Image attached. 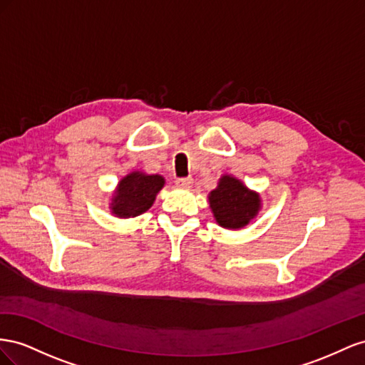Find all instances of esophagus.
Segmentation results:
<instances>
[{
  "mask_svg": "<svg viewBox=\"0 0 365 365\" xmlns=\"http://www.w3.org/2000/svg\"><path fill=\"white\" fill-rule=\"evenodd\" d=\"M175 185L180 186V188H190L192 185V177H177Z\"/></svg>",
  "mask_w": 365,
  "mask_h": 365,
  "instance_id": "esophagus-1",
  "label": "esophagus"
}]
</instances>
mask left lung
<instances>
[{"label": "left lung", "mask_w": 365, "mask_h": 365, "mask_svg": "<svg viewBox=\"0 0 365 365\" xmlns=\"http://www.w3.org/2000/svg\"><path fill=\"white\" fill-rule=\"evenodd\" d=\"M210 205L218 225L238 229L249 223L259 210L258 194L231 175H223L217 188L210 194Z\"/></svg>", "instance_id": "left-lung-1"}]
</instances>
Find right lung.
<instances>
[{
  "label": "right lung",
  "mask_w": 365,
  "mask_h": 365,
  "mask_svg": "<svg viewBox=\"0 0 365 365\" xmlns=\"http://www.w3.org/2000/svg\"><path fill=\"white\" fill-rule=\"evenodd\" d=\"M163 177L142 173H131L123 177L111 203V211L118 217H136L148 211L155 195L163 188Z\"/></svg>",
  "instance_id": "1"
}]
</instances>
